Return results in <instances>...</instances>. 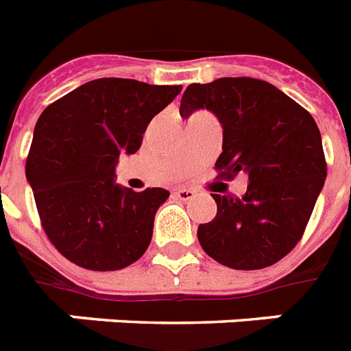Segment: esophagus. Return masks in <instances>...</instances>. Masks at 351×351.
Segmentation results:
<instances>
[{
	"mask_svg": "<svg viewBox=\"0 0 351 351\" xmlns=\"http://www.w3.org/2000/svg\"><path fill=\"white\" fill-rule=\"evenodd\" d=\"M175 197L187 202V200H193V198L197 197V193L193 191V189H187V187H178L175 191Z\"/></svg>",
	"mask_w": 351,
	"mask_h": 351,
	"instance_id": "1",
	"label": "esophagus"
}]
</instances>
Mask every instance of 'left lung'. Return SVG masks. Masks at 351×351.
Returning a JSON list of instances; mask_svg holds the SVG:
<instances>
[{"instance_id":"obj_1","label":"left lung","mask_w":351,"mask_h":351,"mask_svg":"<svg viewBox=\"0 0 351 351\" xmlns=\"http://www.w3.org/2000/svg\"><path fill=\"white\" fill-rule=\"evenodd\" d=\"M200 109L224 129L220 176L245 173L250 186L242 198L211 193L217 217L198 226V242L233 269L271 266L297 245L326 180L319 127L297 101L255 78L191 84L180 117Z\"/></svg>"}]
</instances>
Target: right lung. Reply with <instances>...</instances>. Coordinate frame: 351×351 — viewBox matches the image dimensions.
I'll list each match as a JSON object with an SVG mask.
<instances>
[{
  "instance_id": "1",
  "label": "right lung",
  "mask_w": 351,
  "mask_h": 351,
  "mask_svg": "<svg viewBox=\"0 0 351 351\" xmlns=\"http://www.w3.org/2000/svg\"><path fill=\"white\" fill-rule=\"evenodd\" d=\"M182 85L100 78L56 100L34 127L27 182L47 237L74 264L114 271L136 262L153 237L162 187L134 193L117 184L120 154H134L149 121Z\"/></svg>"
}]
</instances>
